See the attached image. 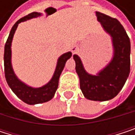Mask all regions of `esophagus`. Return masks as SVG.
<instances>
[{
    "mask_svg": "<svg viewBox=\"0 0 135 135\" xmlns=\"http://www.w3.org/2000/svg\"><path fill=\"white\" fill-rule=\"evenodd\" d=\"M77 50H78V47H77L76 45H73V46H72V47H71V51H72L73 54H75V53L76 52Z\"/></svg>",
    "mask_w": 135,
    "mask_h": 135,
    "instance_id": "obj_1",
    "label": "esophagus"
}]
</instances>
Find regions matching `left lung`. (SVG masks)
Masks as SVG:
<instances>
[{
	"label": "left lung",
	"instance_id": "8db88e82",
	"mask_svg": "<svg viewBox=\"0 0 135 135\" xmlns=\"http://www.w3.org/2000/svg\"><path fill=\"white\" fill-rule=\"evenodd\" d=\"M98 21L111 36L113 57L110 62L97 75L86 72L80 57L73 55L80 87L84 97L92 101H108L121 91L130 73L131 42L120 22L114 18L96 12Z\"/></svg>",
	"mask_w": 135,
	"mask_h": 135
}]
</instances>
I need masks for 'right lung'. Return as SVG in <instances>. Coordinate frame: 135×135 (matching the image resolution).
I'll return each mask as SVG.
<instances>
[{"instance_id": "obj_1", "label": "right lung", "mask_w": 135, "mask_h": 135, "mask_svg": "<svg viewBox=\"0 0 135 135\" xmlns=\"http://www.w3.org/2000/svg\"><path fill=\"white\" fill-rule=\"evenodd\" d=\"M41 15V13L32 12L18 20L12 26L4 46V75L7 83L10 87V88L12 90V91L17 95V97L29 105L44 103L52 99L58 88L59 76L65 67L66 62L72 56V53L69 51L62 55L59 58L57 62V66L52 78L47 84L42 86L41 88H35L30 87L26 85L25 83L22 82L16 76L12 66V48H11L15 32L18 27V25L20 22L29 20L33 18H37Z\"/></svg>"}]
</instances>
